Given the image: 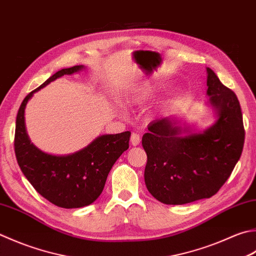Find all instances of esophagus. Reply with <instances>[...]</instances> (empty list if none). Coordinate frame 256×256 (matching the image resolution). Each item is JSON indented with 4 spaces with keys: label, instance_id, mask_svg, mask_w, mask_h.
Instances as JSON below:
<instances>
[{
    "label": "esophagus",
    "instance_id": "34e87169",
    "mask_svg": "<svg viewBox=\"0 0 256 256\" xmlns=\"http://www.w3.org/2000/svg\"><path fill=\"white\" fill-rule=\"evenodd\" d=\"M141 142V138H140V135L138 133H132L131 135V143L133 146H136V145L140 144Z\"/></svg>",
    "mask_w": 256,
    "mask_h": 256
}]
</instances>
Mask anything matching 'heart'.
<instances>
[{"mask_svg": "<svg viewBox=\"0 0 256 256\" xmlns=\"http://www.w3.org/2000/svg\"><path fill=\"white\" fill-rule=\"evenodd\" d=\"M151 91V90H145V91H138V92H133L128 96V102L131 103H138L141 101V100L146 95L148 92Z\"/></svg>", "mask_w": 256, "mask_h": 256, "instance_id": "obj_1", "label": "heart"}]
</instances>
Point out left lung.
Instances as JSON below:
<instances>
[{
	"label": "left lung",
	"mask_w": 256,
	"mask_h": 256,
	"mask_svg": "<svg viewBox=\"0 0 256 256\" xmlns=\"http://www.w3.org/2000/svg\"><path fill=\"white\" fill-rule=\"evenodd\" d=\"M206 72L216 122L202 133L182 136L178 123L163 118L150 123L148 133L142 138L148 155L145 185L164 204L182 205L213 196L241 158L245 131L238 100L211 68Z\"/></svg>",
	"instance_id": "left-lung-1"
}]
</instances>
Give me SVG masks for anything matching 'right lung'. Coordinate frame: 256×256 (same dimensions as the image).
Wrapping results in <instances>:
<instances>
[{"label": "right lung", "mask_w": 256, "mask_h": 256, "mask_svg": "<svg viewBox=\"0 0 256 256\" xmlns=\"http://www.w3.org/2000/svg\"><path fill=\"white\" fill-rule=\"evenodd\" d=\"M83 68V65L62 68L28 93L18 108L15 125L14 151L20 168L43 198L64 208L86 206L101 195L110 171L128 148L131 136L128 131L102 135L81 151L65 156L44 153L30 141L24 124V110L33 93L58 78Z\"/></svg>", "instance_id": "1"}]
</instances>
